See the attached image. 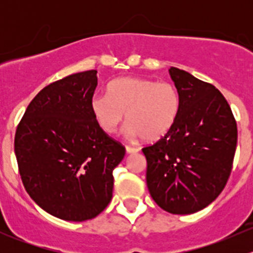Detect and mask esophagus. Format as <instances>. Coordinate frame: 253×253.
<instances>
[{
	"instance_id": "obj_1",
	"label": "esophagus",
	"mask_w": 253,
	"mask_h": 253,
	"mask_svg": "<svg viewBox=\"0 0 253 253\" xmlns=\"http://www.w3.org/2000/svg\"><path fill=\"white\" fill-rule=\"evenodd\" d=\"M126 152H127V154H134V153L138 152V149H137V148H133V147H129V145H126Z\"/></svg>"
}]
</instances>
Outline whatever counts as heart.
I'll use <instances>...</instances> for the list:
<instances>
[{"label": "heart", "instance_id": "1", "mask_svg": "<svg viewBox=\"0 0 253 253\" xmlns=\"http://www.w3.org/2000/svg\"><path fill=\"white\" fill-rule=\"evenodd\" d=\"M180 108V93L174 84L141 77L114 79L106 95L90 100L91 114L104 132L115 133L126 114L129 136L149 142L159 141L171 131Z\"/></svg>", "mask_w": 253, "mask_h": 253}]
</instances>
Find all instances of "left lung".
Listing matches in <instances>:
<instances>
[{
    "label": "left lung",
    "mask_w": 253,
    "mask_h": 253,
    "mask_svg": "<svg viewBox=\"0 0 253 253\" xmlns=\"http://www.w3.org/2000/svg\"><path fill=\"white\" fill-rule=\"evenodd\" d=\"M181 108L171 131L143 148L147 186L154 202L171 214H192L225 187L237 143L234 115L223 94L186 71L171 67Z\"/></svg>",
    "instance_id": "8db88e82"
}]
</instances>
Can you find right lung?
Masks as SVG:
<instances>
[{
  "instance_id": "add662e5",
  "label": "right lung",
  "mask_w": 253,
  "mask_h": 253,
  "mask_svg": "<svg viewBox=\"0 0 253 253\" xmlns=\"http://www.w3.org/2000/svg\"><path fill=\"white\" fill-rule=\"evenodd\" d=\"M96 73H75L45 86L16 132L14 153L28 195L62 220H88L106 208L112 170L125 157V148L106 136L91 114Z\"/></svg>"
}]
</instances>
